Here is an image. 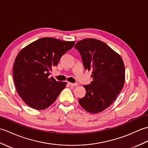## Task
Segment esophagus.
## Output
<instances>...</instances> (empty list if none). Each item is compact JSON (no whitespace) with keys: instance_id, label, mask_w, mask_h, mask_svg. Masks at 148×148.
I'll list each match as a JSON object with an SVG mask.
<instances>
[{"instance_id":"34e87169","label":"esophagus","mask_w":148,"mask_h":148,"mask_svg":"<svg viewBox=\"0 0 148 148\" xmlns=\"http://www.w3.org/2000/svg\"><path fill=\"white\" fill-rule=\"evenodd\" d=\"M69 85H71V86H75V87H76V86H77L78 85H79V84H78V83H69Z\"/></svg>"}]
</instances>
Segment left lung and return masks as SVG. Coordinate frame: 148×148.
I'll list each match as a JSON object with an SVG mask.
<instances>
[{"label":"left lung","mask_w":148,"mask_h":148,"mask_svg":"<svg viewBox=\"0 0 148 148\" xmlns=\"http://www.w3.org/2000/svg\"><path fill=\"white\" fill-rule=\"evenodd\" d=\"M74 48L81 54L84 69L92 71L93 81L84 85L86 95L79 99L81 107L91 113L103 111L112 104L125 83V65L121 56L106 43L88 38Z\"/></svg>","instance_id":"left-lung-1"}]
</instances>
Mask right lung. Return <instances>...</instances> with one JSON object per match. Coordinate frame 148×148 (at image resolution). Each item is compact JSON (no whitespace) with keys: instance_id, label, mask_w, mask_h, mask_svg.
I'll use <instances>...</instances> for the list:
<instances>
[{"instance_id":"1","label":"right lung","mask_w":148,"mask_h":148,"mask_svg":"<svg viewBox=\"0 0 148 148\" xmlns=\"http://www.w3.org/2000/svg\"><path fill=\"white\" fill-rule=\"evenodd\" d=\"M74 44L75 41L43 37L19 52L14 64L13 78L18 95L26 104L42 110L55 101L66 82L49 77L50 71Z\"/></svg>"}]
</instances>
